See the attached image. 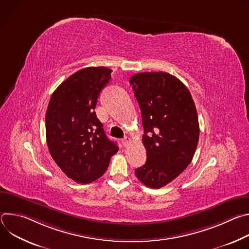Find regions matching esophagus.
Here are the masks:
<instances>
[{
  "mask_svg": "<svg viewBox=\"0 0 249 249\" xmlns=\"http://www.w3.org/2000/svg\"><path fill=\"white\" fill-rule=\"evenodd\" d=\"M130 142H131V138L128 137V136H126V137H124V139H122V144H123L125 147L129 145Z\"/></svg>",
  "mask_w": 249,
  "mask_h": 249,
  "instance_id": "34e87169",
  "label": "esophagus"
}]
</instances>
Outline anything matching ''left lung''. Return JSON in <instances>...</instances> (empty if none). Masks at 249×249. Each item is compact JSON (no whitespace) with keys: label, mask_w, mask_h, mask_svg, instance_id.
I'll return each mask as SVG.
<instances>
[{"label":"left lung","mask_w":249,"mask_h":249,"mask_svg":"<svg viewBox=\"0 0 249 249\" xmlns=\"http://www.w3.org/2000/svg\"><path fill=\"white\" fill-rule=\"evenodd\" d=\"M130 84L141 108L146 163L135 170L147 187L159 189L191 162L199 140V122L189 89L164 72L138 73Z\"/></svg>","instance_id":"8db88e82"}]
</instances>
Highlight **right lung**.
<instances>
[{
    "label": "right lung",
    "instance_id": "right-lung-1",
    "mask_svg": "<svg viewBox=\"0 0 249 249\" xmlns=\"http://www.w3.org/2000/svg\"><path fill=\"white\" fill-rule=\"evenodd\" d=\"M111 72L106 67L78 71L55 89L48 104L45 126L49 153L69 178L78 183L99 178L118 152L94 112Z\"/></svg>",
    "mask_w": 249,
    "mask_h": 249
}]
</instances>
